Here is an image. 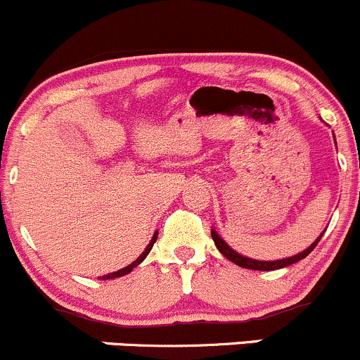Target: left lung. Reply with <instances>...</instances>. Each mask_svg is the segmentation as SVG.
Segmentation results:
<instances>
[{
  "label": "left lung",
  "mask_w": 360,
  "mask_h": 360,
  "mask_svg": "<svg viewBox=\"0 0 360 360\" xmlns=\"http://www.w3.org/2000/svg\"><path fill=\"white\" fill-rule=\"evenodd\" d=\"M323 233H324V231H323ZM323 233H321L319 237L311 243V247H307V249L302 250V252H300V254H297V256L278 259V261H257V259H250V257L240 256V254H238V252H235V250L231 249V247L228 245V243L223 240V238L219 237V235L216 233L214 230H211V237H212V240H214V245L218 247L219 252H221L223 256L228 259V261L235 262V264H238V266H240V268L257 269V271H273V269L287 268V266L293 264V262L300 261V259H304L305 256H307V254H311L312 250H314V247L318 245V242L321 240V237H323Z\"/></svg>",
  "instance_id": "obj_1"
}]
</instances>
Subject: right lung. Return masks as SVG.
Segmentation results:
<instances>
[{
  "label": "right lung",
  "mask_w": 360,
  "mask_h": 360,
  "mask_svg": "<svg viewBox=\"0 0 360 360\" xmlns=\"http://www.w3.org/2000/svg\"><path fill=\"white\" fill-rule=\"evenodd\" d=\"M156 238H158V231L156 233H154V237L150 238V242H149V245L146 247V250L144 252L141 254V256H139L137 259H135V261L132 262V264H129V266H125V268H122V269H118V271H115V273H110V274H106V276H101L103 280H113V278H118V276H123V274H129L130 271H132L134 268H137L139 264H141L142 261H144L146 259V256H148V254L150 252V249H153V245H154V242H156Z\"/></svg>",
  "instance_id": "1"
}]
</instances>
